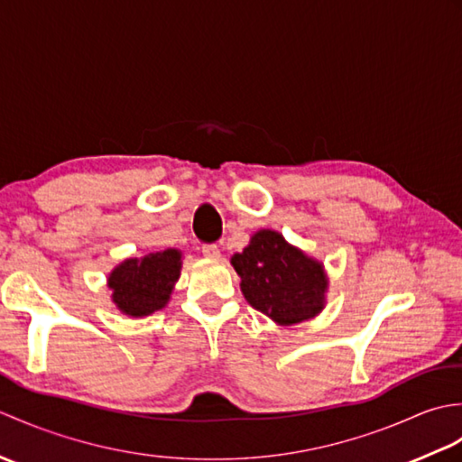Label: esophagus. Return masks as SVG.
Here are the masks:
<instances>
[{
    "label": "esophagus",
    "instance_id": "obj_1",
    "mask_svg": "<svg viewBox=\"0 0 462 462\" xmlns=\"http://www.w3.org/2000/svg\"><path fill=\"white\" fill-rule=\"evenodd\" d=\"M202 254L206 258H220V248L216 244H204Z\"/></svg>",
    "mask_w": 462,
    "mask_h": 462
}]
</instances>
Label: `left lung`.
Listing matches in <instances>:
<instances>
[{
  "label": "left lung",
  "instance_id": "1",
  "mask_svg": "<svg viewBox=\"0 0 462 462\" xmlns=\"http://www.w3.org/2000/svg\"><path fill=\"white\" fill-rule=\"evenodd\" d=\"M240 288L252 308L273 321L291 326L316 316L328 288L321 263L290 246L282 234L260 230L250 246L234 254Z\"/></svg>",
  "mask_w": 462,
  "mask_h": 462
}]
</instances>
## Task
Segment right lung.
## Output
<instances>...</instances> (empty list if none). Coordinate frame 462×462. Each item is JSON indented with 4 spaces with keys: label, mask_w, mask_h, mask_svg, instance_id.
<instances>
[{
    "label": "right lung",
    "mask_w": 462,
    "mask_h": 462,
    "mask_svg": "<svg viewBox=\"0 0 462 462\" xmlns=\"http://www.w3.org/2000/svg\"><path fill=\"white\" fill-rule=\"evenodd\" d=\"M180 276V252L164 250L125 260L109 276L113 301L126 316H149L166 306Z\"/></svg>",
    "instance_id": "obj_1"
}]
</instances>
